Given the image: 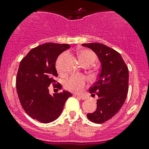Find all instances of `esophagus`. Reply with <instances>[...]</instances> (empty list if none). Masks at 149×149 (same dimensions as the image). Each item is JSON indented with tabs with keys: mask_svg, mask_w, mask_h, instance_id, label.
<instances>
[{
	"mask_svg": "<svg viewBox=\"0 0 149 149\" xmlns=\"http://www.w3.org/2000/svg\"><path fill=\"white\" fill-rule=\"evenodd\" d=\"M74 97H77V98H80L81 99H82V100L86 99V96H84V95H79L74 94Z\"/></svg>",
	"mask_w": 149,
	"mask_h": 149,
	"instance_id": "1",
	"label": "esophagus"
}]
</instances>
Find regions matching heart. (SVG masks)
<instances>
[{
  "label": "heart",
  "mask_w": 149,
  "mask_h": 149,
  "mask_svg": "<svg viewBox=\"0 0 149 149\" xmlns=\"http://www.w3.org/2000/svg\"><path fill=\"white\" fill-rule=\"evenodd\" d=\"M78 56L81 63L85 62H90L93 63L95 59V54L92 51L87 49L81 50L79 52ZM56 68L58 71H60L58 64L56 65ZM86 82H87V78L84 75H73L65 81L64 86L65 89L72 93H81L84 89Z\"/></svg>",
  "instance_id": "heart-1"
}]
</instances>
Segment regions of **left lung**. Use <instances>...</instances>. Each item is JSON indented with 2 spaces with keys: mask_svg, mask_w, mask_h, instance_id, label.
<instances>
[{
  "mask_svg": "<svg viewBox=\"0 0 149 149\" xmlns=\"http://www.w3.org/2000/svg\"><path fill=\"white\" fill-rule=\"evenodd\" d=\"M82 45L93 50L101 64L98 79L89 89V93L98 97L97 108L87 114L91 122L101 124L113 117L125 103L128 92V68L120 54L105 45Z\"/></svg>",
  "mask_w": 149,
  "mask_h": 149,
  "instance_id": "left-lung-1",
  "label": "left lung"
}]
</instances>
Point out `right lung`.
<instances>
[{"mask_svg": "<svg viewBox=\"0 0 149 149\" xmlns=\"http://www.w3.org/2000/svg\"><path fill=\"white\" fill-rule=\"evenodd\" d=\"M69 48L68 44L45 43L30 50L21 61L16 77L17 93L24 111L33 119L42 123L54 121L72 96L65 90L52 95L48 89L58 76L56 59Z\"/></svg>", "mask_w": 149, "mask_h": 149, "instance_id": "1", "label": "right lung"}]
</instances>
